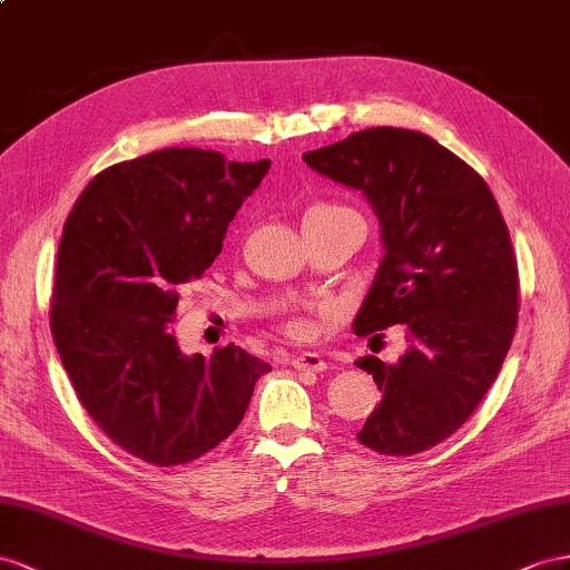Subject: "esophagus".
Returning <instances> with one entry per match:
<instances>
[{
    "mask_svg": "<svg viewBox=\"0 0 570 570\" xmlns=\"http://www.w3.org/2000/svg\"><path fill=\"white\" fill-rule=\"evenodd\" d=\"M291 363H294L296 371H308V373H320V371L327 368L325 358L320 356L317 352H303V354L294 356V361H291Z\"/></svg>",
    "mask_w": 570,
    "mask_h": 570,
    "instance_id": "1",
    "label": "esophagus"
}]
</instances>
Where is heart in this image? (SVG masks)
Returning a JSON list of instances; mask_svg holds the SVG:
<instances>
[{
    "instance_id": "obj_1",
    "label": "heart",
    "mask_w": 570,
    "mask_h": 570,
    "mask_svg": "<svg viewBox=\"0 0 570 570\" xmlns=\"http://www.w3.org/2000/svg\"><path fill=\"white\" fill-rule=\"evenodd\" d=\"M327 218H358V214L354 209L344 207V204H337V202H317L313 204V207H308V212L303 214V226L308 224H317V222H327ZM334 313H337V308H334L332 303H323L317 308V315L320 317H332ZM284 330L291 334V337H308V334L313 332V323L308 317H301V315H291L286 323H284Z\"/></svg>"
}]
</instances>
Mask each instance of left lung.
<instances>
[{"label":"left lung","instance_id":"obj_1","mask_svg":"<svg viewBox=\"0 0 570 570\" xmlns=\"http://www.w3.org/2000/svg\"><path fill=\"white\" fill-rule=\"evenodd\" d=\"M303 160L361 189L381 218L385 257L354 332L402 325L410 348L392 366L356 361L383 397L356 438L416 455L474 414L513 342L520 279L503 214L472 166L414 129L371 127Z\"/></svg>","mask_w":570,"mask_h":570}]
</instances>
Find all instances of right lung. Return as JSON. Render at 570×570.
<instances>
[{"mask_svg":"<svg viewBox=\"0 0 570 570\" xmlns=\"http://www.w3.org/2000/svg\"><path fill=\"white\" fill-rule=\"evenodd\" d=\"M267 170V158L160 149L100 170L67 216L52 340L86 414L141 462L175 466L214 450L269 371L233 344L183 356L170 332L180 291L212 267Z\"/></svg>","mask_w":570,"mask_h":570,"instance_id":"add662e5","label":"right lung"}]
</instances>
